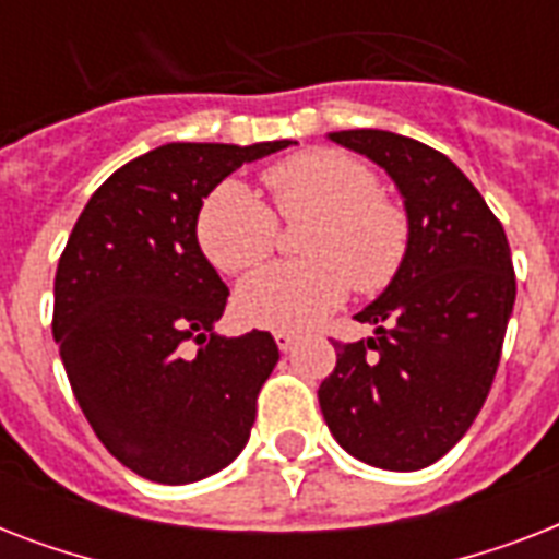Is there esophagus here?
<instances>
[{"mask_svg": "<svg viewBox=\"0 0 559 559\" xmlns=\"http://www.w3.org/2000/svg\"><path fill=\"white\" fill-rule=\"evenodd\" d=\"M275 342H278L281 350H293V345L298 342V333L293 331H275Z\"/></svg>", "mask_w": 559, "mask_h": 559, "instance_id": "34e87169", "label": "esophagus"}]
</instances>
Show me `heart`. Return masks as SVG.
Segmentation results:
<instances>
[{
	"label": "heart",
	"mask_w": 559,
	"mask_h": 559,
	"mask_svg": "<svg viewBox=\"0 0 559 559\" xmlns=\"http://www.w3.org/2000/svg\"><path fill=\"white\" fill-rule=\"evenodd\" d=\"M284 219L313 217L305 261L272 263L237 287V316L258 328H307L357 293L389 287L406 261V214L380 193L368 165L342 151H305L263 174ZM278 219L254 191L226 179L197 211V243L214 270L237 275L272 252Z\"/></svg>",
	"instance_id": "1"
}]
</instances>
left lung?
Instances as JSON below:
<instances>
[{
	"label": "left lung",
	"instance_id": "left-lung-1",
	"mask_svg": "<svg viewBox=\"0 0 559 559\" xmlns=\"http://www.w3.org/2000/svg\"><path fill=\"white\" fill-rule=\"evenodd\" d=\"M331 142L394 179L408 249L382 296L357 313L373 336L333 342L336 368L319 406L354 459L412 473L447 455L485 406L516 298L511 246L443 153L389 130H340Z\"/></svg>",
	"mask_w": 559,
	"mask_h": 559
}]
</instances>
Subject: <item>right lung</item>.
I'll use <instances>...</instances> for the list:
<instances>
[{
  "mask_svg": "<svg viewBox=\"0 0 559 559\" xmlns=\"http://www.w3.org/2000/svg\"><path fill=\"white\" fill-rule=\"evenodd\" d=\"M293 142H170L92 193L55 275V342L100 443L159 485L228 467L278 362L266 331L214 333L228 287L197 243V211L246 162Z\"/></svg>",
  "mask_w": 559,
  "mask_h": 559,
  "instance_id": "1",
  "label": "right lung"
}]
</instances>
